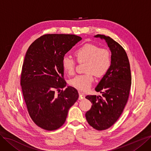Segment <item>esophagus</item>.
<instances>
[{
  "label": "esophagus",
  "instance_id": "1",
  "mask_svg": "<svg viewBox=\"0 0 151 151\" xmlns=\"http://www.w3.org/2000/svg\"><path fill=\"white\" fill-rule=\"evenodd\" d=\"M79 99H83L85 98V94L84 93H83L81 91H79Z\"/></svg>",
  "mask_w": 151,
  "mask_h": 151
}]
</instances>
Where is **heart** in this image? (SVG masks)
<instances>
[{
	"label": "heart",
	"instance_id": "b5f03b06",
	"mask_svg": "<svg viewBox=\"0 0 151 151\" xmlns=\"http://www.w3.org/2000/svg\"><path fill=\"white\" fill-rule=\"evenodd\" d=\"M74 55L79 63L86 62V73L76 75L69 81L70 85L81 91H86L90 88L94 80V74L102 77L107 73L111 65V55L109 50L99 48L96 45L86 43L75 50ZM75 61L65 56L62 59V67L68 75L74 74Z\"/></svg>",
	"mask_w": 151,
	"mask_h": 151
}]
</instances>
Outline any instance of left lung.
I'll use <instances>...</instances> for the list:
<instances>
[{
	"label": "left lung",
	"mask_w": 151,
	"mask_h": 151,
	"mask_svg": "<svg viewBox=\"0 0 151 151\" xmlns=\"http://www.w3.org/2000/svg\"><path fill=\"white\" fill-rule=\"evenodd\" d=\"M94 37L105 40L111 52L110 68L95 88L102 96H86L92 103L86 119L94 129L101 131L112 126L123 111L129 95L131 74L124 49L109 37L98 34Z\"/></svg>",
	"instance_id": "left-lung-1"
}]
</instances>
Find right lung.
Instances as JSON below:
<instances>
[{
	"mask_svg": "<svg viewBox=\"0 0 151 151\" xmlns=\"http://www.w3.org/2000/svg\"><path fill=\"white\" fill-rule=\"evenodd\" d=\"M70 34H46L28 48L22 66L20 85L28 112L33 121L47 131L60 128L69 109L78 99L76 89L66 86L62 59L81 40ZM58 91V95L54 93Z\"/></svg>",
	"mask_w": 151,
	"mask_h": 151,
	"instance_id": "right-lung-1",
	"label": "right lung"
}]
</instances>
